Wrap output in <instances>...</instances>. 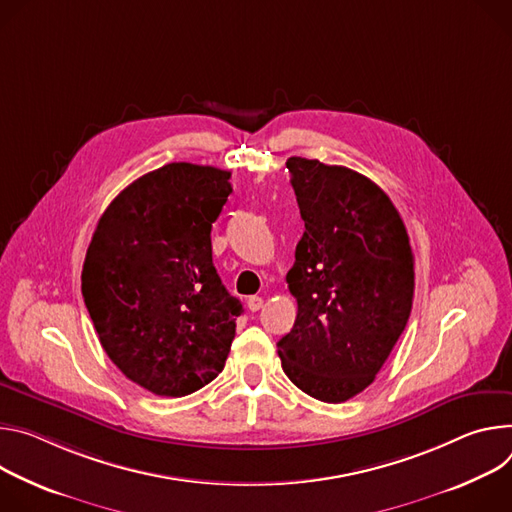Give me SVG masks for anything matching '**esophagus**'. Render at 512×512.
<instances>
[{
	"mask_svg": "<svg viewBox=\"0 0 512 512\" xmlns=\"http://www.w3.org/2000/svg\"><path fill=\"white\" fill-rule=\"evenodd\" d=\"M246 305H248V309L250 311H260L262 307H264V299L262 297H248V301H246Z\"/></svg>",
	"mask_w": 512,
	"mask_h": 512,
	"instance_id": "1",
	"label": "esophagus"
}]
</instances>
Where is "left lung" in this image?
<instances>
[{
    "mask_svg": "<svg viewBox=\"0 0 512 512\" xmlns=\"http://www.w3.org/2000/svg\"><path fill=\"white\" fill-rule=\"evenodd\" d=\"M305 234L287 274L293 329L276 344L282 370L323 403L374 382L407 327L415 260L388 195L346 166L287 160Z\"/></svg>",
    "mask_w": 512,
    "mask_h": 512,
    "instance_id": "8db88e82",
    "label": "left lung"
}]
</instances>
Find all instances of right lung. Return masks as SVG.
Listing matches in <instances>:
<instances>
[{
    "label": "right lung",
    "mask_w": 512,
    "mask_h": 512,
    "mask_svg": "<svg viewBox=\"0 0 512 512\" xmlns=\"http://www.w3.org/2000/svg\"><path fill=\"white\" fill-rule=\"evenodd\" d=\"M230 170L170 162L136 179L97 221L81 291L99 342L126 378L158 396L209 384L244 307L221 285L211 223Z\"/></svg>",
    "instance_id": "obj_1"
}]
</instances>
